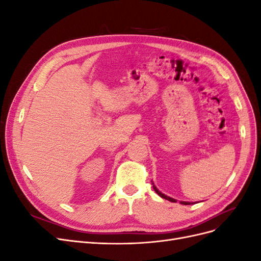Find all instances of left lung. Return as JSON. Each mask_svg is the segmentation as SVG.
I'll use <instances>...</instances> for the list:
<instances>
[{
  "instance_id": "obj_1",
  "label": "left lung",
  "mask_w": 261,
  "mask_h": 261,
  "mask_svg": "<svg viewBox=\"0 0 261 261\" xmlns=\"http://www.w3.org/2000/svg\"><path fill=\"white\" fill-rule=\"evenodd\" d=\"M152 187H153V189H154V192L159 195L160 197H162V198H164V199H167V200H169V201H172V202H176L177 200L176 199H173V198H171V197H169V196H167V195H164V194H162L159 189H158L156 187H155V185L152 183ZM179 203H181V204H193L194 202H188V201H179Z\"/></svg>"
}]
</instances>
